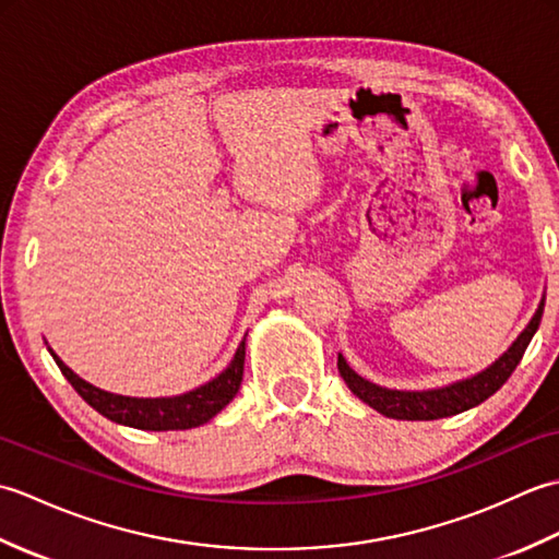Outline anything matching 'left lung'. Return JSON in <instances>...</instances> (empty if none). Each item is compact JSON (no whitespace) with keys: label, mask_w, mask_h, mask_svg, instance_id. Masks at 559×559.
<instances>
[{"label":"left lung","mask_w":559,"mask_h":559,"mask_svg":"<svg viewBox=\"0 0 559 559\" xmlns=\"http://www.w3.org/2000/svg\"><path fill=\"white\" fill-rule=\"evenodd\" d=\"M543 307H545V298H540L538 310L531 317L526 329L521 331L512 346H509L492 365L485 367V370L478 374L459 379V382H451L447 386L425 389V391H399V389L379 386L370 382V379H365L355 372L341 353H338V372L355 396H358L362 403H367L370 408H374L377 413L386 415V418H394V420L449 418V415L480 406L485 399H490L495 391L500 389L509 377H512L516 365L521 362V358H524L533 334H536L540 326Z\"/></svg>","instance_id":"left-lung-1"}]
</instances>
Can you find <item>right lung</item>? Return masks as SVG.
<instances>
[{
    "instance_id": "obj_1",
    "label": "right lung",
    "mask_w": 559,
    "mask_h": 559,
    "mask_svg": "<svg viewBox=\"0 0 559 559\" xmlns=\"http://www.w3.org/2000/svg\"><path fill=\"white\" fill-rule=\"evenodd\" d=\"M50 355L55 358L57 367L62 374L69 379V384L76 389V394L88 403L91 408H96L105 418L136 427V430H151V432H165V430H192L209 423L213 415H218L228 403L235 399L237 389L242 384V372H245V338L240 346H237L230 365L225 370L213 377L211 382L201 384L192 391H185V394L177 396H158V399H139V396H122L112 394V391H105L93 386L86 379H81L74 370L59 360V355L47 346Z\"/></svg>"
}]
</instances>
